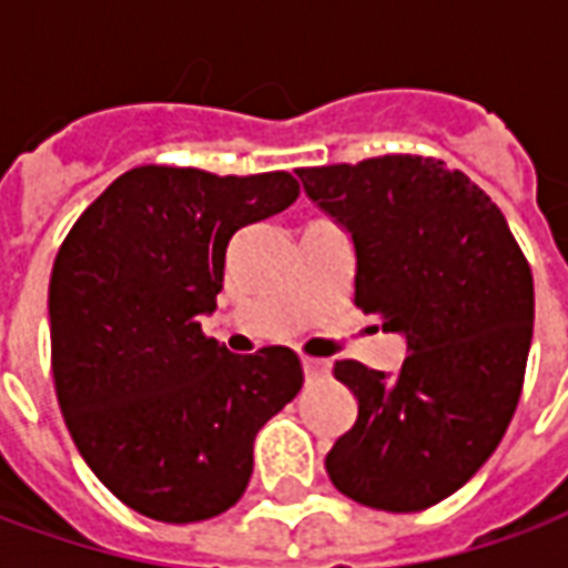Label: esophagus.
<instances>
[{
	"mask_svg": "<svg viewBox=\"0 0 568 568\" xmlns=\"http://www.w3.org/2000/svg\"><path fill=\"white\" fill-rule=\"evenodd\" d=\"M301 365H304V377H307L310 383L322 381V377H328V371H332V362H328V358L304 356V358H301Z\"/></svg>",
	"mask_w": 568,
	"mask_h": 568,
	"instance_id": "esophagus-1",
	"label": "esophagus"
}]
</instances>
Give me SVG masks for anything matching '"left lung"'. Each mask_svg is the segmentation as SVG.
<instances>
[{"label": "left lung", "instance_id": "1", "mask_svg": "<svg viewBox=\"0 0 568 568\" xmlns=\"http://www.w3.org/2000/svg\"><path fill=\"white\" fill-rule=\"evenodd\" d=\"M297 175L353 236L356 307L407 341L389 377L353 358L334 365L358 417L325 456L328 477L368 508H432L511 423L532 344V271L499 206L444 161L386 154Z\"/></svg>", "mask_w": 568, "mask_h": 568}]
</instances>
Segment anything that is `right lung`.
<instances>
[{"label":"right lung","instance_id":"right-lung-1","mask_svg":"<svg viewBox=\"0 0 568 568\" xmlns=\"http://www.w3.org/2000/svg\"><path fill=\"white\" fill-rule=\"evenodd\" d=\"M297 200L295 175L136 166L57 252L48 316L63 419L133 511L194 524L246 493L258 428L301 389L288 346L227 353L200 328L236 231Z\"/></svg>","mask_w":568,"mask_h":568}]
</instances>
